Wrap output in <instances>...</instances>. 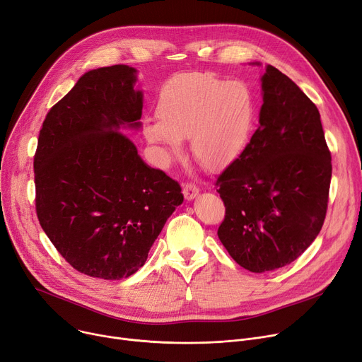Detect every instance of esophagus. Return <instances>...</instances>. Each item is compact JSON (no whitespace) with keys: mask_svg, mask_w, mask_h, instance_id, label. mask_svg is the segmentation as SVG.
Returning <instances> with one entry per match:
<instances>
[{"mask_svg":"<svg viewBox=\"0 0 362 362\" xmlns=\"http://www.w3.org/2000/svg\"><path fill=\"white\" fill-rule=\"evenodd\" d=\"M198 194H199V189H198V186H195L194 183H186V185L183 186V195H185L186 199H192V198H195Z\"/></svg>","mask_w":362,"mask_h":362,"instance_id":"1","label":"esophagus"}]
</instances>
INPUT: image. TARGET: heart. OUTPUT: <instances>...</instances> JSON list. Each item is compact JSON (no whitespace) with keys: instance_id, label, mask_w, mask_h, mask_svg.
Instances as JSON below:
<instances>
[{"instance_id":"heart-1","label":"heart","mask_w":362,"mask_h":362,"mask_svg":"<svg viewBox=\"0 0 362 362\" xmlns=\"http://www.w3.org/2000/svg\"><path fill=\"white\" fill-rule=\"evenodd\" d=\"M160 122L145 124V136L164 154H177L191 138L194 158L208 170L233 163L248 145L255 122V100L242 81H224L213 73H186L161 89Z\"/></svg>"}]
</instances>
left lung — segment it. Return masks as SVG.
I'll list each match as a JSON object with an SVG mask.
<instances>
[{"instance_id": "1", "label": "left lung", "mask_w": 362, "mask_h": 362, "mask_svg": "<svg viewBox=\"0 0 362 362\" xmlns=\"http://www.w3.org/2000/svg\"><path fill=\"white\" fill-rule=\"evenodd\" d=\"M259 126L216 180L226 216L218 239L252 273L293 262L325 223L332 156L315 104L273 66L261 78Z\"/></svg>"}]
</instances>
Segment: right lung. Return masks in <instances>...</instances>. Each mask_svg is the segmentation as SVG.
I'll return each instance as SVG.
<instances>
[{
	"label": "right lung",
	"instance_id": "right-lung-1",
	"mask_svg": "<svg viewBox=\"0 0 362 362\" xmlns=\"http://www.w3.org/2000/svg\"><path fill=\"white\" fill-rule=\"evenodd\" d=\"M135 74L123 64L85 73L48 111L33 158L44 232L74 270L104 280L138 272L183 202L180 185L122 132L141 126Z\"/></svg>",
	"mask_w": 362,
	"mask_h": 362
}]
</instances>
